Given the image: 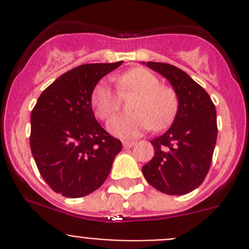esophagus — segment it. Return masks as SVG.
Wrapping results in <instances>:
<instances>
[{
    "mask_svg": "<svg viewBox=\"0 0 249 249\" xmlns=\"http://www.w3.org/2000/svg\"><path fill=\"white\" fill-rule=\"evenodd\" d=\"M122 144H123V147H124V148H131V147L135 146L136 142H133V141H123Z\"/></svg>",
    "mask_w": 249,
    "mask_h": 249,
    "instance_id": "esophagus-1",
    "label": "esophagus"
}]
</instances>
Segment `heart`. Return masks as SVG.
Segmentation results:
<instances>
[{"mask_svg":"<svg viewBox=\"0 0 249 249\" xmlns=\"http://www.w3.org/2000/svg\"><path fill=\"white\" fill-rule=\"evenodd\" d=\"M121 96L137 94L131 105V114H122L108 122L111 133L118 137H136L152 127L158 131L167 127L177 112V94L169 87L160 86L153 72L143 67L132 68L117 77ZM121 96L105 81L96 85L91 102L101 120H108L121 107Z\"/></svg>","mask_w":249,"mask_h":249,"instance_id":"obj_1","label":"heart"}]
</instances>
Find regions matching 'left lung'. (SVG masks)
I'll return each mask as SVG.
<instances>
[{
    "mask_svg": "<svg viewBox=\"0 0 249 249\" xmlns=\"http://www.w3.org/2000/svg\"><path fill=\"white\" fill-rule=\"evenodd\" d=\"M144 65L172 85L178 109L172 126L151 141L155 157L142 167V173L162 193L186 195L201 186L210 171L217 141L215 107L210 94L178 67L160 62Z\"/></svg>",
    "mask_w": 249,
    "mask_h": 249,
    "instance_id": "1",
    "label": "left lung"
}]
</instances>
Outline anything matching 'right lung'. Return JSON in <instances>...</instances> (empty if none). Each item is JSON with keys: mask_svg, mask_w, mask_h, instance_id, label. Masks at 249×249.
I'll return each mask as SVG.
<instances>
[{"mask_svg": "<svg viewBox=\"0 0 249 249\" xmlns=\"http://www.w3.org/2000/svg\"><path fill=\"white\" fill-rule=\"evenodd\" d=\"M122 65L89 63L59 76L41 93L31 113L30 146L39 173L56 193L80 198L108 177L122 143L101 127L92 92Z\"/></svg>", "mask_w": 249, "mask_h": 249, "instance_id": "1", "label": "right lung"}]
</instances>
